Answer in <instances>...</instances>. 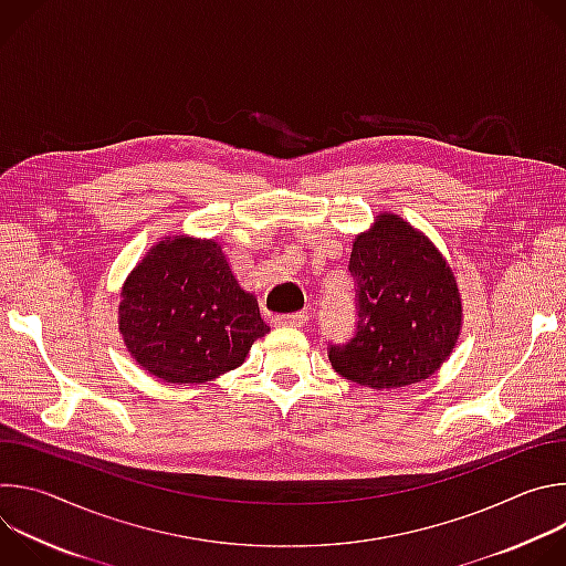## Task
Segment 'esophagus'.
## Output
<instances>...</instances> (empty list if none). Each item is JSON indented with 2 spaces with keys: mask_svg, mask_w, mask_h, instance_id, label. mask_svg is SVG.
I'll list each match as a JSON object with an SVG mask.
<instances>
[{
  "mask_svg": "<svg viewBox=\"0 0 566 566\" xmlns=\"http://www.w3.org/2000/svg\"><path fill=\"white\" fill-rule=\"evenodd\" d=\"M308 319V315L304 311H297V313H284V315H275V325L277 327H302L304 322Z\"/></svg>",
  "mask_w": 566,
  "mask_h": 566,
  "instance_id": "esophagus-1",
  "label": "esophagus"
}]
</instances>
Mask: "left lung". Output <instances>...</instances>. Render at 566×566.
<instances>
[{
    "label": "left lung",
    "mask_w": 566,
    "mask_h": 566,
    "mask_svg": "<svg viewBox=\"0 0 566 566\" xmlns=\"http://www.w3.org/2000/svg\"><path fill=\"white\" fill-rule=\"evenodd\" d=\"M356 334L329 345L332 367L358 385L396 389L432 376L461 332V297L452 269L432 241L380 212L354 241Z\"/></svg>",
    "instance_id": "1"
}]
</instances>
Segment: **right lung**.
I'll use <instances>...</instances> for the list:
<instances>
[{"label":"right lung","mask_w":566,"mask_h":566,"mask_svg":"<svg viewBox=\"0 0 566 566\" xmlns=\"http://www.w3.org/2000/svg\"><path fill=\"white\" fill-rule=\"evenodd\" d=\"M118 329L132 358L166 382H206L247 360L269 334L212 239L166 237L123 286Z\"/></svg>","instance_id":"1"}]
</instances>
